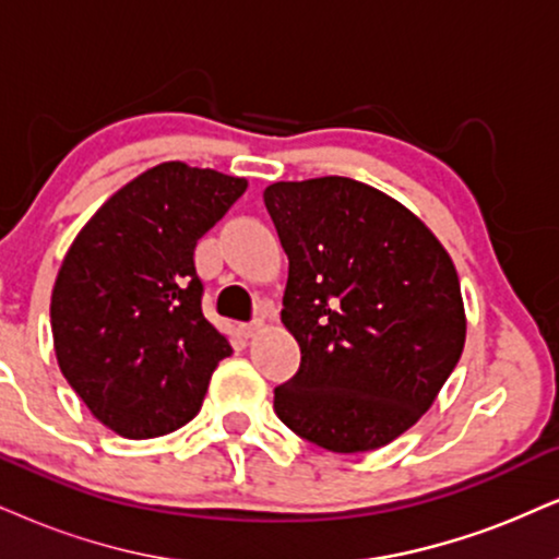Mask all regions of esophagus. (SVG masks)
<instances>
[{"label":"esophagus","instance_id":"esophagus-1","mask_svg":"<svg viewBox=\"0 0 559 559\" xmlns=\"http://www.w3.org/2000/svg\"><path fill=\"white\" fill-rule=\"evenodd\" d=\"M263 320H258V322H245V324H239V335H242V337H255L258 335V332L260 330H263Z\"/></svg>","mask_w":559,"mask_h":559}]
</instances>
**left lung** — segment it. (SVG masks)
I'll return each instance as SVG.
<instances>
[{"label":"left lung","mask_w":559,"mask_h":559,"mask_svg":"<svg viewBox=\"0 0 559 559\" xmlns=\"http://www.w3.org/2000/svg\"><path fill=\"white\" fill-rule=\"evenodd\" d=\"M263 195L288 255L281 322L301 348L275 415L335 454L386 447L426 415L464 350L454 260L366 182L330 175Z\"/></svg>","instance_id":"1"}]
</instances>
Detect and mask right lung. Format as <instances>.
Here are the masks:
<instances>
[{
	"instance_id": "add662e5",
	"label": "right lung",
	"mask_w": 559,
	"mask_h": 559,
	"mask_svg": "<svg viewBox=\"0 0 559 559\" xmlns=\"http://www.w3.org/2000/svg\"><path fill=\"white\" fill-rule=\"evenodd\" d=\"M245 190V178L162 162L116 190L63 255L51 292L56 361L112 433L182 428L231 356L201 312L193 250Z\"/></svg>"
}]
</instances>
